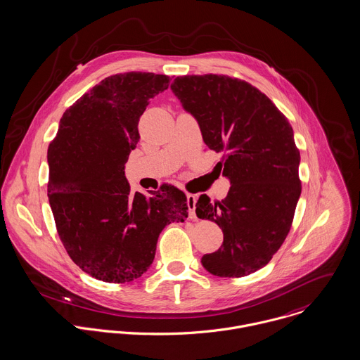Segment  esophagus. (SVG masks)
Returning <instances> with one entry per match:
<instances>
[{"label":"esophagus","mask_w":360,"mask_h":360,"mask_svg":"<svg viewBox=\"0 0 360 360\" xmlns=\"http://www.w3.org/2000/svg\"><path fill=\"white\" fill-rule=\"evenodd\" d=\"M186 203H188V207H189V213L191 217L195 218L196 217V196L195 195H186Z\"/></svg>","instance_id":"esophagus-1"}]
</instances>
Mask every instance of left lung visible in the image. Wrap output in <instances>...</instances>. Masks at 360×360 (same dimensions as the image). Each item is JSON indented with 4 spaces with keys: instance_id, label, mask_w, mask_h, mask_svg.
<instances>
[{
    "instance_id": "obj_1",
    "label": "left lung",
    "mask_w": 360,
    "mask_h": 360,
    "mask_svg": "<svg viewBox=\"0 0 360 360\" xmlns=\"http://www.w3.org/2000/svg\"><path fill=\"white\" fill-rule=\"evenodd\" d=\"M199 124L231 188L221 202L200 195L196 216L222 229L221 248L202 257L217 277H245L281 248L300 198L299 162L287 118L260 90L225 75L178 76L171 84Z\"/></svg>"
}]
</instances>
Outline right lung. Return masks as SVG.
Returning a JSON list of instances; mask_svg holds the SVG:
<instances>
[{
  "label": "right lung",
  "instance_id": "obj_1",
  "mask_svg": "<svg viewBox=\"0 0 360 360\" xmlns=\"http://www.w3.org/2000/svg\"><path fill=\"white\" fill-rule=\"evenodd\" d=\"M169 76L112 75L71 105L49 147V202L58 235L86 274L131 283L148 270L165 225L188 218L186 196L171 185L131 192L125 162L139 142L138 124Z\"/></svg>",
  "mask_w": 360,
  "mask_h": 360
}]
</instances>
